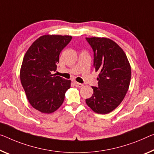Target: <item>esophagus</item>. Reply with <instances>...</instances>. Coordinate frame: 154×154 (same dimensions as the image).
<instances>
[{"label":"esophagus","instance_id":"esophagus-1","mask_svg":"<svg viewBox=\"0 0 154 154\" xmlns=\"http://www.w3.org/2000/svg\"><path fill=\"white\" fill-rule=\"evenodd\" d=\"M74 83L75 86L77 87H82V84L79 83V82H74Z\"/></svg>","mask_w":154,"mask_h":154}]
</instances>
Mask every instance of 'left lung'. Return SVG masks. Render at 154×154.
Listing matches in <instances>:
<instances>
[{"instance_id":"1","label":"left lung","mask_w":154,"mask_h":154,"mask_svg":"<svg viewBox=\"0 0 154 154\" xmlns=\"http://www.w3.org/2000/svg\"><path fill=\"white\" fill-rule=\"evenodd\" d=\"M94 51V67L98 75V87L86 99L94 112L106 114L115 109L123 100L131 80V67L124 51L112 40L86 38Z\"/></svg>"}]
</instances>
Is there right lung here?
Instances as JSON below:
<instances>
[{"label": "right lung", "instance_id": "1", "mask_svg": "<svg viewBox=\"0 0 154 154\" xmlns=\"http://www.w3.org/2000/svg\"><path fill=\"white\" fill-rule=\"evenodd\" d=\"M72 37L44 35L33 42L23 58L20 78L33 107L51 113L60 107L71 80L52 74L57 69L59 55Z\"/></svg>", "mask_w": 154, "mask_h": 154}]
</instances>
